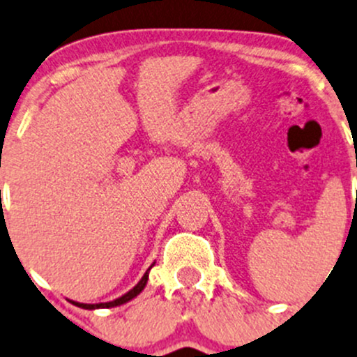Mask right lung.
<instances>
[{"mask_svg":"<svg viewBox=\"0 0 357 357\" xmlns=\"http://www.w3.org/2000/svg\"><path fill=\"white\" fill-rule=\"evenodd\" d=\"M153 266H155V262H153V264L150 266L149 269H146V273H145V275L142 276V280H139V282L136 283V285L132 287V289L129 290L128 294H124V295H122V297L115 298V301H110V302H100V304H82V302H75V301H70V302H72V304H74V305H77V307L89 309V311H93V309H103V307H117V305L126 304V302L132 301V298L138 297V295L142 294L143 289H145V287H146V283H149V273H150V269L153 268Z\"/></svg>","mask_w":357,"mask_h":357,"instance_id":"right-lung-1","label":"right lung"}]
</instances>
